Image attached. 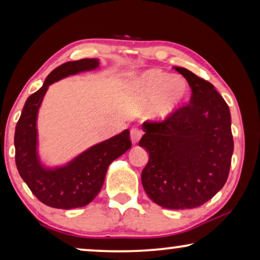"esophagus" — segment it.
<instances>
[{
	"label": "esophagus",
	"instance_id": "1",
	"mask_svg": "<svg viewBox=\"0 0 260 260\" xmlns=\"http://www.w3.org/2000/svg\"><path fill=\"white\" fill-rule=\"evenodd\" d=\"M142 135H143V133H142V130L138 129V127H133V129L130 130V138H131V142H133L134 144L138 143V141L141 140Z\"/></svg>",
	"mask_w": 260,
	"mask_h": 260
}]
</instances>
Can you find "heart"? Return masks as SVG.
Instances as JSON below:
<instances>
[{
    "instance_id": "heart-1",
    "label": "heart",
    "mask_w": 260,
    "mask_h": 260,
    "mask_svg": "<svg viewBox=\"0 0 260 260\" xmlns=\"http://www.w3.org/2000/svg\"><path fill=\"white\" fill-rule=\"evenodd\" d=\"M131 87L141 97L152 98L145 113L154 120H166L176 115L189 94L186 80L159 70L147 71L134 78Z\"/></svg>"
}]
</instances>
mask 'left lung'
Instances as JSON below:
<instances>
[{"label":"left lung","mask_w":260,"mask_h":260,"mask_svg":"<svg viewBox=\"0 0 260 260\" xmlns=\"http://www.w3.org/2000/svg\"><path fill=\"white\" fill-rule=\"evenodd\" d=\"M191 88L189 104L158 123L145 122L140 145L149 154L145 193L169 209L204 205L226 183L233 154L229 105L209 81L174 67Z\"/></svg>","instance_id":"left-lung-1"}]
</instances>
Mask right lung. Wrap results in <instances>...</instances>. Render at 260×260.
<instances>
[{"label": "right lung", "mask_w": 260, "mask_h": 260, "mask_svg": "<svg viewBox=\"0 0 260 260\" xmlns=\"http://www.w3.org/2000/svg\"><path fill=\"white\" fill-rule=\"evenodd\" d=\"M98 66V59H81L56 67L46 78L42 87L28 97L16 124L14 144L17 170L31 193L49 207L71 209L90 204L101 191L111 162L131 148L130 131L124 130L92 145L63 166L46 167L39 156L37 119L48 86Z\"/></svg>", "instance_id": "add662e5"}]
</instances>
